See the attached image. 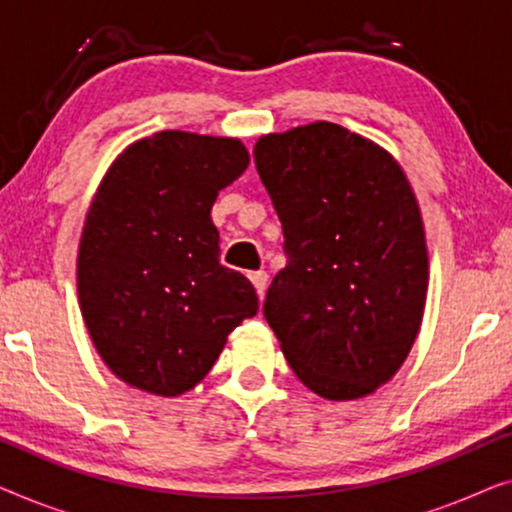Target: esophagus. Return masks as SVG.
<instances>
[{"mask_svg":"<svg viewBox=\"0 0 512 512\" xmlns=\"http://www.w3.org/2000/svg\"><path fill=\"white\" fill-rule=\"evenodd\" d=\"M249 279H251V284H254V289H256V293H258V298L263 300V296H265V289H268V272H263V270L251 272Z\"/></svg>","mask_w":512,"mask_h":512,"instance_id":"obj_1","label":"esophagus"}]
</instances>
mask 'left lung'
<instances>
[{
  "label": "left lung",
  "instance_id": "obj_1",
  "mask_svg": "<svg viewBox=\"0 0 512 512\" xmlns=\"http://www.w3.org/2000/svg\"><path fill=\"white\" fill-rule=\"evenodd\" d=\"M254 160L289 256L263 305L286 361L326 401L373 394L408 359L429 291L424 221L403 167L328 121L263 135Z\"/></svg>",
  "mask_w": 512,
  "mask_h": 512
}]
</instances>
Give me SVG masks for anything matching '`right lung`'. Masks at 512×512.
Listing matches in <instances>:
<instances>
[{
	"mask_svg": "<svg viewBox=\"0 0 512 512\" xmlns=\"http://www.w3.org/2000/svg\"><path fill=\"white\" fill-rule=\"evenodd\" d=\"M249 167L235 137L163 130L109 165L83 221L76 289L111 373L146 394L193 389L228 333L258 312L244 275L219 261L212 205Z\"/></svg>",
	"mask_w": 512,
	"mask_h": 512,
	"instance_id": "right-lung-1",
	"label": "right lung"
}]
</instances>
